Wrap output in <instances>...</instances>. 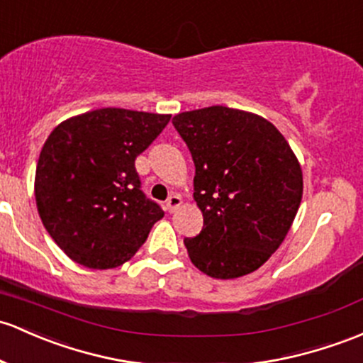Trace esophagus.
Segmentation results:
<instances>
[{
    "label": "esophagus",
    "mask_w": 363,
    "mask_h": 363,
    "mask_svg": "<svg viewBox=\"0 0 363 363\" xmlns=\"http://www.w3.org/2000/svg\"><path fill=\"white\" fill-rule=\"evenodd\" d=\"M182 206V197L180 196H177V194H173V196H169V199H167L166 201V209L169 213H173V211H177L178 208H180Z\"/></svg>",
    "instance_id": "obj_1"
}]
</instances>
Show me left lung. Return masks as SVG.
<instances>
[{
    "label": "left lung",
    "instance_id": "1",
    "mask_svg": "<svg viewBox=\"0 0 363 363\" xmlns=\"http://www.w3.org/2000/svg\"><path fill=\"white\" fill-rule=\"evenodd\" d=\"M173 126L196 164L194 199L204 227L185 239L190 261L213 279L258 270L284 242L303 197L298 157L264 118L213 105Z\"/></svg>",
    "mask_w": 363,
    "mask_h": 363
}]
</instances>
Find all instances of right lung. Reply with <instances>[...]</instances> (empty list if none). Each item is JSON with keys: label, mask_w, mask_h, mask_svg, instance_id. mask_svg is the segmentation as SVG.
I'll return each instance as SVG.
<instances>
[{"label": "right lung", "mask_w": 363, "mask_h": 363, "mask_svg": "<svg viewBox=\"0 0 363 363\" xmlns=\"http://www.w3.org/2000/svg\"><path fill=\"white\" fill-rule=\"evenodd\" d=\"M169 119L96 108L65 119L46 138L34 180L38 213L72 261L95 270L121 267L164 216L140 190L135 159Z\"/></svg>", "instance_id": "obj_1"}]
</instances>
